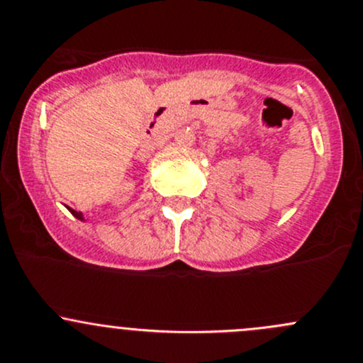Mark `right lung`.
Returning a JSON list of instances; mask_svg holds the SVG:
<instances>
[{
  "mask_svg": "<svg viewBox=\"0 0 363 363\" xmlns=\"http://www.w3.org/2000/svg\"><path fill=\"white\" fill-rule=\"evenodd\" d=\"M68 209H69V211H71V215H73V216H77L78 220H82V222H84V215H82L80 211H74V209H71V208H68Z\"/></svg>",
  "mask_w": 363,
  "mask_h": 363,
  "instance_id": "add662e5",
  "label": "right lung"
}]
</instances>
